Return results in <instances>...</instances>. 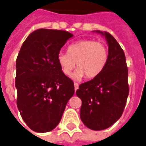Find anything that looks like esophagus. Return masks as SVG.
Listing matches in <instances>:
<instances>
[{"label":"esophagus","mask_w":146,"mask_h":146,"mask_svg":"<svg viewBox=\"0 0 146 146\" xmlns=\"http://www.w3.org/2000/svg\"><path fill=\"white\" fill-rule=\"evenodd\" d=\"M79 88V84L77 83H74V89H75V91H76V90Z\"/></svg>","instance_id":"1"}]
</instances>
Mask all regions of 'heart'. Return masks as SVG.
I'll list each match as a JSON object with an SVG mask.
<instances>
[{"label": "heart", "instance_id": "1", "mask_svg": "<svg viewBox=\"0 0 146 146\" xmlns=\"http://www.w3.org/2000/svg\"><path fill=\"white\" fill-rule=\"evenodd\" d=\"M68 53L60 52L57 55V62L65 75H70L76 66L73 74L76 80L84 76L87 79L98 76L106 66L108 51L103 42L86 39L73 43L68 47Z\"/></svg>", "mask_w": 146, "mask_h": 146}]
</instances>
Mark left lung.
I'll list each match as a JSON object with an SVG mask.
<instances>
[{"mask_svg": "<svg viewBox=\"0 0 146 146\" xmlns=\"http://www.w3.org/2000/svg\"><path fill=\"white\" fill-rule=\"evenodd\" d=\"M105 37L108 57L103 71L91 80L81 84L76 95L82 100L80 118L90 129H106L119 119L125 109L129 87L124 51L107 32L94 31Z\"/></svg>", "mask_w": 146, "mask_h": 146, "instance_id": "8db88e82", "label": "left lung"}]
</instances>
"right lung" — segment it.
<instances>
[{
	"label": "right lung",
	"mask_w": 146,
	"mask_h": 146,
	"mask_svg": "<svg viewBox=\"0 0 146 146\" xmlns=\"http://www.w3.org/2000/svg\"><path fill=\"white\" fill-rule=\"evenodd\" d=\"M73 36L62 30L38 29L24 42L16 59L17 106L32 131L48 132L62 118L74 94L72 80L65 75L57 55Z\"/></svg>",
	"instance_id": "1"
}]
</instances>
